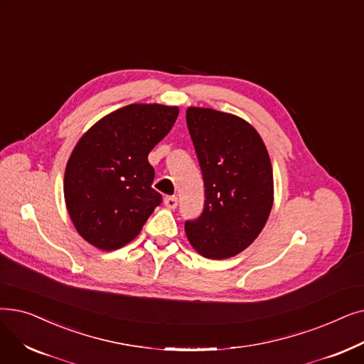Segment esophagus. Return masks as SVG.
<instances>
[{"label":"esophagus","mask_w":364,"mask_h":364,"mask_svg":"<svg viewBox=\"0 0 364 364\" xmlns=\"http://www.w3.org/2000/svg\"><path fill=\"white\" fill-rule=\"evenodd\" d=\"M164 203H165L166 208L176 210L177 205H178V199H177V196H166V198L164 199Z\"/></svg>","instance_id":"esophagus-1"}]
</instances>
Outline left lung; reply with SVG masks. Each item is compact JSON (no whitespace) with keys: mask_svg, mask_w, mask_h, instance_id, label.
<instances>
[{"mask_svg":"<svg viewBox=\"0 0 364 364\" xmlns=\"http://www.w3.org/2000/svg\"><path fill=\"white\" fill-rule=\"evenodd\" d=\"M186 122L200 165L205 203L184 229L207 259H229L255 241L274 203L269 154L257 131L233 114L188 107Z\"/></svg>","mask_w":364,"mask_h":364,"instance_id":"left-lung-1","label":"left lung"}]
</instances>
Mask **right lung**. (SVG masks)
<instances>
[{"label": "right lung", "mask_w": 364, "mask_h": 364, "mask_svg": "<svg viewBox=\"0 0 364 364\" xmlns=\"http://www.w3.org/2000/svg\"><path fill=\"white\" fill-rule=\"evenodd\" d=\"M177 107L131 104L95 123L74 147L64 178L68 214L82 238L112 251L143 229L162 202L147 156L168 135Z\"/></svg>", "instance_id": "add662e5"}]
</instances>
